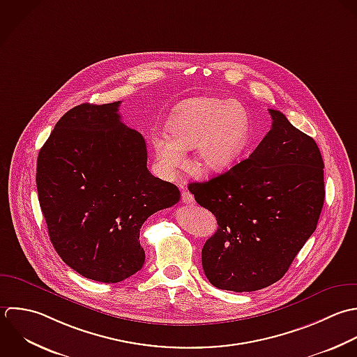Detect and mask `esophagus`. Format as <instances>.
<instances>
[{
    "instance_id": "1",
    "label": "esophagus",
    "mask_w": 357,
    "mask_h": 357,
    "mask_svg": "<svg viewBox=\"0 0 357 357\" xmlns=\"http://www.w3.org/2000/svg\"><path fill=\"white\" fill-rule=\"evenodd\" d=\"M182 202L185 203V204H195V197H193V195L192 193H189V192H182Z\"/></svg>"
}]
</instances>
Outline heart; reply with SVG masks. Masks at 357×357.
I'll return each instance as SVG.
<instances>
[{
  "mask_svg": "<svg viewBox=\"0 0 357 357\" xmlns=\"http://www.w3.org/2000/svg\"><path fill=\"white\" fill-rule=\"evenodd\" d=\"M169 132L153 135L157 164L167 176L186 161V150L196 149V165L204 172L231 168L246 151L252 136L248 108L220 97H196L175 107Z\"/></svg>",
  "mask_w": 357,
  "mask_h": 357,
  "instance_id": "1",
  "label": "heart"
}]
</instances>
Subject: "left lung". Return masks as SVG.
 I'll return each instance as SVG.
<instances>
[{
  "label": "left lung",
  "mask_w": 357,
  "mask_h": 357,
  "mask_svg": "<svg viewBox=\"0 0 357 357\" xmlns=\"http://www.w3.org/2000/svg\"><path fill=\"white\" fill-rule=\"evenodd\" d=\"M268 111L271 129L249 158L189 185L196 202L217 218L202 263L218 289L253 292L281 280L323 210L324 162L317 143L281 111Z\"/></svg>",
  "instance_id": "left-lung-1"
}]
</instances>
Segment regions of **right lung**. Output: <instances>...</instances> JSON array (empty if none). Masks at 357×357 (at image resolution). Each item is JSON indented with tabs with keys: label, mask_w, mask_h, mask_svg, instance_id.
<instances>
[{
	"label": "right lung",
	"mask_w": 357,
	"mask_h": 357,
	"mask_svg": "<svg viewBox=\"0 0 357 357\" xmlns=\"http://www.w3.org/2000/svg\"><path fill=\"white\" fill-rule=\"evenodd\" d=\"M121 101L80 104L56 122L37 157V193L50 241L66 266L107 284L144 264L139 235L179 189L147 169L144 137L121 121Z\"/></svg>",
	"instance_id": "right-lung-1"
}]
</instances>
